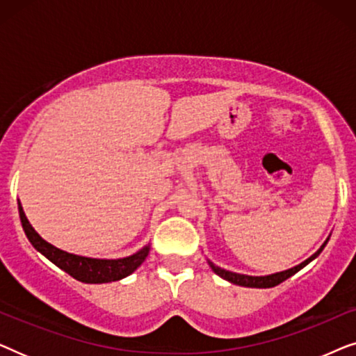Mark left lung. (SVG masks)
<instances>
[{
  "label": "left lung",
  "instance_id": "1",
  "mask_svg": "<svg viewBox=\"0 0 356 356\" xmlns=\"http://www.w3.org/2000/svg\"><path fill=\"white\" fill-rule=\"evenodd\" d=\"M325 243L323 246H321V250L318 252H314L313 256L309 257V259H306L305 262H301L300 266L296 267H291V269L289 270H284V272H277V274H272V275H264V277H252V275H243V274H235V272H230V270H225L222 269V267H218L213 264V262L209 261V266L212 267V270L216 272L217 275H220L222 279H225L228 282H232V284L235 285H241V286H251V289H270V286H275L282 284V282L289 279V277H291L293 274H296L300 269H303V267L308 264V262H311L314 259L316 256L319 254L321 251L324 250Z\"/></svg>",
  "mask_w": 356,
  "mask_h": 356
}]
</instances>
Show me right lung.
Wrapping results in <instances>:
<instances>
[{
  "label": "right lung",
  "instance_id": "obj_1",
  "mask_svg": "<svg viewBox=\"0 0 356 356\" xmlns=\"http://www.w3.org/2000/svg\"><path fill=\"white\" fill-rule=\"evenodd\" d=\"M19 217H21L22 228L32 246L37 251H40L47 259H50L53 264L65 270L66 274L74 277L76 280L84 282V284H108V282L124 279V277L133 274L149 254V246L143 248L133 256L123 257V259H92V257L71 254V252L61 251L47 243L33 230L22 211L21 202H19Z\"/></svg>",
  "mask_w": 356,
  "mask_h": 356
}]
</instances>
